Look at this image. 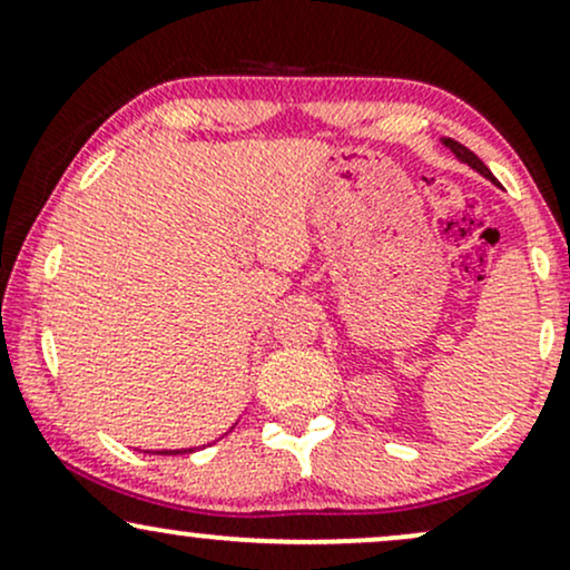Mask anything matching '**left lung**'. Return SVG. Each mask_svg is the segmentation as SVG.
Wrapping results in <instances>:
<instances>
[{"mask_svg": "<svg viewBox=\"0 0 570 570\" xmlns=\"http://www.w3.org/2000/svg\"><path fill=\"white\" fill-rule=\"evenodd\" d=\"M442 144H444V147L450 149V153L455 155V160L466 163L469 168H474L476 174H480V176H485L488 181H493V185H499V181H495V176L490 174V168H488L485 163H482L480 158H476V155L472 153V149H466V147H463V144H458V141H453V139H442Z\"/></svg>", "mask_w": 570, "mask_h": 570, "instance_id": "1", "label": "left lung"}]
</instances>
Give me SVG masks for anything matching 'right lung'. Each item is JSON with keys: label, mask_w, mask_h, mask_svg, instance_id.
Masks as SVG:
<instances>
[{"label": "right lung", "mask_w": 570, "mask_h": 570, "mask_svg": "<svg viewBox=\"0 0 570 570\" xmlns=\"http://www.w3.org/2000/svg\"><path fill=\"white\" fill-rule=\"evenodd\" d=\"M149 455H181V453H193V450H147Z\"/></svg>", "instance_id": "add662e5"}]
</instances>
